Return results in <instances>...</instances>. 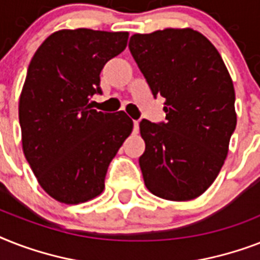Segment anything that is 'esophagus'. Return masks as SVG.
Wrapping results in <instances>:
<instances>
[{"mask_svg": "<svg viewBox=\"0 0 260 260\" xmlns=\"http://www.w3.org/2000/svg\"><path fill=\"white\" fill-rule=\"evenodd\" d=\"M134 132H135V134H138V132H139V121H138V120H135V121H134Z\"/></svg>", "mask_w": 260, "mask_h": 260, "instance_id": "obj_1", "label": "esophagus"}]
</instances>
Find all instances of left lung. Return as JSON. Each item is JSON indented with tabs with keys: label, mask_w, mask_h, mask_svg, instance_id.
Wrapping results in <instances>:
<instances>
[{
	"label": "left lung",
	"mask_w": 260,
	"mask_h": 260,
	"mask_svg": "<svg viewBox=\"0 0 260 260\" xmlns=\"http://www.w3.org/2000/svg\"><path fill=\"white\" fill-rule=\"evenodd\" d=\"M129 51L166 122L140 121L144 185L156 197L189 201L205 193L225 162L236 128L235 89L216 47L191 28L131 36Z\"/></svg>",
	"instance_id": "1"
}]
</instances>
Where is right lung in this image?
<instances>
[{
    "label": "right lung",
    "mask_w": 260,
    "mask_h": 260,
    "mask_svg": "<svg viewBox=\"0 0 260 260\" xmlns=\"http://www.w3.org/2000/svg\"><path fill=\"white\" fill-rule=\"evenodd\" d=\"M128 32L60 29L30 60L18 101L22 151L39 185L75 205L98 197L112 159L134 129L125 112L91 109L105 63L125 50Z\"/></svg>",
    "instance_id": "add662e5"
}]
</instances>
